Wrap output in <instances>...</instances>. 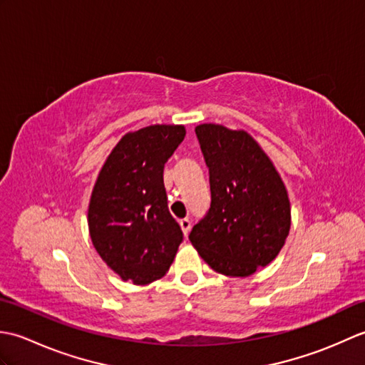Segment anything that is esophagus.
Masks as SVG:
<instances>
[{
    "label": "esophagus",
    "instance_id": "obj_1",
    "mask_svg": "<svg viewBox=\"0 0 365 365\" xmlns=\"http://www.w3.org/2000/svg\"><path fill=\"white\" fill-rule=\"evenodd\" d=\"M180 227H182V230H183V234L188 235V234H190V229H191V221H190L188 218L180 220Z\"/></svg>",
    "mask_w": 365,
    "mask_h": 365
}]
</instances>
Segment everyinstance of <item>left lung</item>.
<instances>
[{
    "label": "left lung",
    "instance_id": "8db88e82",
    "mask_svg": "<svg viewBox=\"0 0 365 365\" xmlns=\"http://www.w3.org/2000/svg\"><path fill=\"white\" fill-rule=\"evenodd\" d=\"M212 205L190 242L216 273L246 277L267 267L289 237L292 208L273 161L245 130L200 123Z\"/></svg>",
    "mask_w": 365,
    "mask_h": 365
}]
</instances>
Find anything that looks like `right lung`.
Wrapping results in <instances>:
<instances>
[{
	"label": "right lung",
	"instance_id": "obj_1",
	"mask_svg": "<svg viewBox=\"0 0 365 365\" xmlns=\"http://www.w3.org/2000/svg\"><path fill=\"white\" fill-rule=\"evenodd\" d=\"M183 125L128 131L100 169L88 208L89 235L122 281L150 284L166 274L183 234L168 208L165 163L183 141Z\"/></svg>",
	"mask_w": 365,
	"mask_h": 365
}]
</instances>
